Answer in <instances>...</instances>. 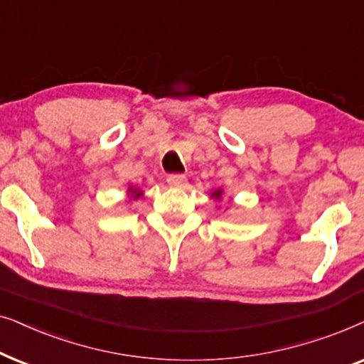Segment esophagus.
Instances as JSON below:
<instances>
[{
  "instance_id": "1",
  "label": "esophagus",
  "mask_w": 364,
  "mask_h": 364,
  "mask_svg": "<svg viewBox=\"0 0 364 364\" xmlns=\"http://www.w3.org/2000/svg\"><path fill=\"white\" fill-rule=\"evenodd\" d=\"M186 176L185 174H179V173H173L168 176V185L173 188H183L186 185Z\"/></svg>"
}]
</instances>
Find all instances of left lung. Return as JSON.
Wrapping results in <instances>:
<instances>
[{
  "label": "left lung",
  "mask_w": 364,
  "mask_h": 364,
  "mask_svg": "<svg viewBox=\"0 0 364 364\" xmlns=\"http://www.w3.org/2000/svg\"><path fill=\"white\" fill-rule=\"evenodd\" d=\"M213 196H215V198H216V200H220V198H221V190H218V191H215V195H213Z\"/></svg>",
  "instance_id": "8db88e82"
}]
</instances>
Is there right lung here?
<instances>
[{"instance_id":"1","label":"right lung","mask_w":364,"mask_h":364,"mask_svg":"<svg viewBox=\"0 0 364 364\" xmlns=\"http://www.w3.org/2000/svg\"><path fill=\"white\" fill-rule=\"evenodd\" d=\"M129 190H133V188H129Z\"/></svg>"}]
</instances>
